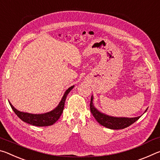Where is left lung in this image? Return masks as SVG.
Wrapping results in <instances>:
<instances>
[{
  "instance_id": "1",
  "label": "left lung",
  "mask_w": 160,
  "mask_h": 160,
  "mask_svg": "<svg viewBox=\"0 0 160 160\" xmlns=\"http://www.w3.org/2000/svg\"><path fill=\"white\" fill-rule=\"evenodd\" d=\"M93 95H92L91 101H90V111L91 113L97 122L102 126L106 127L107 128L113 129V130H118V129H123L127 128L131 124L135 123V121L138 120L141 117V116H138V117L134 118H127V117H115V116H112L100 112L97 108L94 107L93 104ZM148 109L145 111V113L147 112Z\"/></svg>"
}]
</instances>
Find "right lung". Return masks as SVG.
Segmentation results:
<instances>
[{
  "instance_id": "1",
  "label": "right lung",
  "mask_w": 160,
  "mask_h": 160,
  "mask_svg": "<svg viewBox=\"0 0 160 160\" xmlns=\"http://www.w3.org/2000/svg\"><path fill=\"white\" fill-rule=\"evenodd\" d=\"M74 85L71 87L66 90L65 92L63 97L61 100V102H59L58 106L56 107L55 109H53L51 112H48L44 113H27V112H22L20 111H18L15 108L12 106L11 103L9 101V104L11 107L13 112L15 113V114L17 115L19 118H20L22 121L24 122L28 123L31 125L36 126H48L53 125V123H55L57 121L60 116H61L62 113L64 109V105L65 102H66L67 95L72 90V89L74 88Z\"/></svg>"
}]
</instances>
